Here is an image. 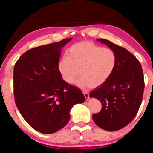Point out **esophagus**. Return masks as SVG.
Returning <instances> with one entry per match:
<instances>
[{
  "instance_id": "obj_1",
  "label": "esophagus",
  "mask_w": 153,
  "mask_h": 153,
  "mask_svg": "<svg viewBox=\"0 0 153 153\" xmlns=\"http://www.w3.org/2000/svg\"><path fill=\"white\" fill-rule=\"evenodd\" d=\"M83 94H84L85 98H86V100H88L89 99V94L88 93H87L86 92H83Z\"/></svg>"
}]
</instances>
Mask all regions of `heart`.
I'll return each instance as SVG.
<instances>
[{"mask_svg": "<svg viewBox=\"0 0 153 153\" xmlns=\"http://www.w3.org/2000/svg\"><path fill=\"white\" fill-rule=\"evenodd\" d=\"M117 63L112 49L101 47L91 41L74 44L66 52L65 57L59 63L63 80L71 84L79 75L76 85L83 89L97 88L107 81Z\"/></svg>", "mask_w": 153, "mask_h": 153, "instance_id": "obj_1", "label": "heart"}]
</instances>
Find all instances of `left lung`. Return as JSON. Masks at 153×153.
Here are the masks:
<instances>
[{"label":"left lung","instance_id":"8db88e82","mask_svg":"<svg viewBox=\"0 0 153 153\" xmlns=\"http://www.w3.org/2000/svg\"><path fill=\"white\" fill-rule=\"evenodd\" d=\"M97 40L115 52L117 63L107 81L90 92V97L99 100L102 106L92 118L100 128L117 131L134 120L140 107L144 89L143 71L139 61L127 49L109 40Z\"/></svg>","mask_w":153,"mask_h":153}]
</instances>
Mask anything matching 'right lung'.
Returning <instances> with one entry per match:
<instances>
[{
	"mask_svg": "<svg viewBox=\"0 0 153 153\" xmlns=\"http://www.w3.org/2000/svg\"><path fill=\"white\" fill-rule=\"evenodd\" d=\"M71 38L33 48L15 64V102L25 121L35 130L53 134L70 120L74 105L85 101L79 88L62 79L59 70L61 50Z\"/></svg>",
	"mask_w": 153,
	"mask_h": 153,
	"instance_id": "1",
	"label": "right lung"
}]
</instances>
